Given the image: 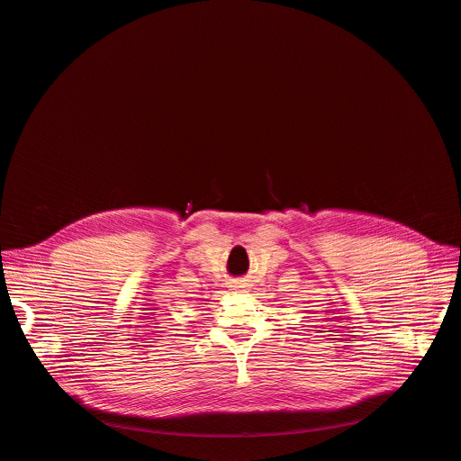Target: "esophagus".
<instances>
[{
	"label": "esophagus",
	"instance_id": "obj_1",
	"mask_svg": "<svg viewBox=\"0 0 461 461\" xmlns=\"http://www.w3.org/2000/svg\"><path fill=\"white\" fill-rule=\"evenodd\" d=\"M232 287H234V289H242V287H244V285H242V284H240V282H236V285H232Z\"/></svg>",
	"mask_w": 461,
	"mask_h": 461
}]
</instances>
